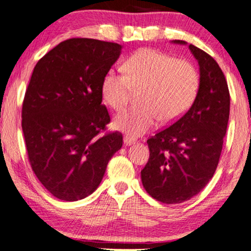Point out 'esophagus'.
<instances>
[{"label":"esophagus","mask_w":251,"mask_h":251,"mask_svg":"<svg viewBox=\"0 0 251 251\" xmlns=\"http://www.w3.org/2000/svg\"><path fill=\"white\" fill-rule=\"evenodd\" d=\"M134 139H132V138H129V136H124V145L125 146H131L132 144H134Z\"/></svg>","instance_id":"obj_1"}]
</instances>
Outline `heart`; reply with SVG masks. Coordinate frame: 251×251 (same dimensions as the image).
I'll return each mask as SVG.
<instances>
[{
  "label": "heart",
  "instance_id": "heart-1",
  "mask_svg": "<svg viewBox=\"0 0 251 251\" xmlns=\"http://www.w3.org/2000/svg\"><path fill=\"white\" fill-rule=\"evenodd\" d=\"M125 75L110 69L103 76L100 93L106 105L122 110L132 91L140 106L125 110L113 119V127L139 136L156 123L178 120L195 103L201 87L198 71L191 62L153 49L136 50L125 62Z\"/></svg>",
  "mask_w": 251,
  "mask_h": 251
}]
</instances>
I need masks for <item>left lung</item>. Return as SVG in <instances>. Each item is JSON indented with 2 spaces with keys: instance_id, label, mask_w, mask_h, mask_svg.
<instances>
[{
  "instance_id": "left-lung-1",
  "label": "left lung",
  "mask_w": 251,
  "mask_h": 251,
  "mask_svg": "<svg viewBox=\"0 0 251 251\" xmlns=\"http://www.w3.org/2000/svg\"><path fill=\"white\" fill-rule=\"evenodd\" d=\"M174 44L188 45L186 41ZM199 65L201 87L195 103L147 144L149 160L141 170L142 185L154 199L180 204L198 195L217 169L229 119L227 81L217 61L190 44Z\"/></svg>"
}]
</instances>
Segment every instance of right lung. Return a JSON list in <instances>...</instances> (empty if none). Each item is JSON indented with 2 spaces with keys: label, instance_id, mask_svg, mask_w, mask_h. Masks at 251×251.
<instances>
[{
  "label": "right lung",
  "instance_id": "1",
  "mask_svg": "<svg viewBox=\"0 0 251 251\" xmlns=\"http://www.w3.org/2000/svg\"><path fill=\"white\" fill-rule=\"evenodd\" d=\"M122 49L73 38L50 50L33 69L22 109L25 145L38 179L61 201L91 195L123 146L118 132L100 136L110 123L100 85Z\"/></svg>",
  "mask_w": 251,
  "mask_h": 251
}]
</instances>
